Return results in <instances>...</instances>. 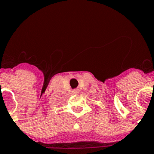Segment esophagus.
<instances>
[{
    "mask_svg": "<svg viewBox=\"0 0 154 154\" xmlns=\"http://www.w3.org/2000/svg\"><path fill=\"white\" fill-rule=\"evenodd\" d=\"M79 90L78 89H74V90H73V94H75V95H77L78 93H79Z\"/></svg>",
    "mask_w": 154,
    "mask_h": 154,
    "instance_id": "1",
    "label": "esophagus"
}]
</instances>
